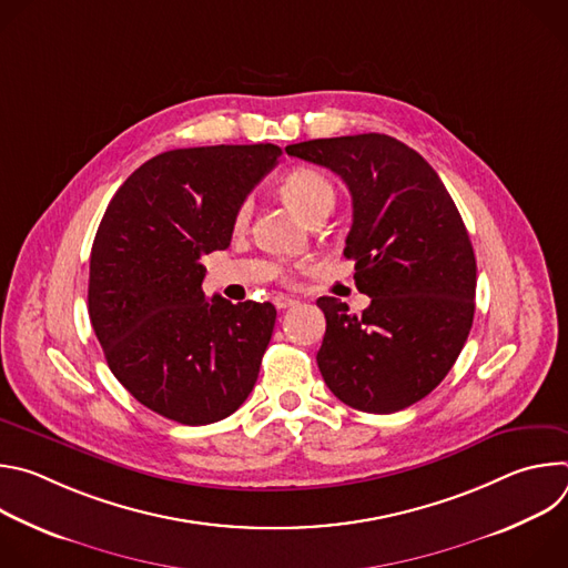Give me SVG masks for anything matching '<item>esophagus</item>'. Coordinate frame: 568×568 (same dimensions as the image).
<instances>
[{
    "instance_id": "34e87169",
    "label": "esophagus",
    "mask_w": 568,
    "mask_h": 568,
    "mask_svg": "<svg viewBox=\"0 0 568 568\" xmlns=\"http://www.w3.org/2000/svg\"><path fill=\"white\" fill-rule=\"evenodd\" d=\"M274 305H276L278 310H287V307H294V305H298V301H296V298H292V296L278 294V296H274Z\"/></svg>"
}]
</instances>
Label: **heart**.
<instances>
[{
  "label": "heart",
  "instance_id": "b5f03b06",
  "mask_svg": "<svg viewBox=\"0 0 568 568\" xmlns=\"http://www.w3.org/2000/svg\"><path fill=\"white\" fill-rule=\"evenodd\" d=\"M278 193L305 220H310L312 215H316L321 211L333 209L335 197H337L331 180L310 166H296V169L287 171L278 184ZM250 213H252L250 202L240 204V209L235 211V217H233L235 229L247 226Z\"/></svg>",
  "mask_w": 568,
  "mask_h": 568
}]
</instances>
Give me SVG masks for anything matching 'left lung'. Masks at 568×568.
<instances>
[{"instance_id": "8db88e82", "label": "left lung", "mask_w": 568, "mask_h": 568, "mask_svg": "<svg viewBox=\"0 0 568 568\" xmlns=\"http://www.w3.org/2000/svg\"><path fill=\"white\" fill-rule=\"evenodd\" d=\"M287 154L337 173L353 195L346 258L371 296L362 314L335 296L316 305V353L328 388L353 409L393 414L429 395L458 359L474 318L476 258L463 217L427 161L368 132L312 139Z\"/></svg>"}]
</instances>
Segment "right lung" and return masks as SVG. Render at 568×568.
<instances>
[{
  "label": "right lung",
  "mask_w": 568,
  "mask_h": 568,
  "mask_svg": "<svg viewBox=\"0 0 568 568\" xmlns=\"http://www.w3.org/2000/svg\"><path fill=\"white\" fill-rule=\"evenodd\" d=\"M278 145L161 152L112 197L90 258V321L114 377L182 425L231 416L252 393L276 307L206 301L204 254L226 250L233 217L276 166Z\"/></svg>",
  "instance_id": "add662e5"
}]
</instances>
